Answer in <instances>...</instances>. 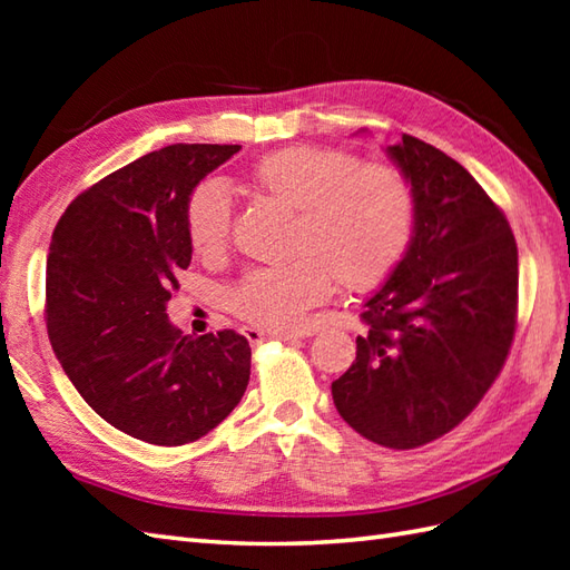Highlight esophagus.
Masks as SVG:
<instances>
[{
  "mask_svg": "<svg viewBox=\"0 0 570 570\" xmlns=\"http://www.w3.org/2000/svg\"><path fill=\"white\" fill-rule=\"evenodd\" d=\"M313 335L311 328L304 331H288V333H269L259 328H245V337L249 343H262V341H296V337H308Z\"/></svg>",
  "mask_w": 570,
  "mask_h": 570,
  "instance_id": "esophagus-1",
  "label": "esophagus"
}]
</instances>
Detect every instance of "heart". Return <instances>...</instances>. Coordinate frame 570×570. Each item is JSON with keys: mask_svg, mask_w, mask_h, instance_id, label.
Returning a JSON list of instances; mask_svg holds the SVG:
<instances>
[{"mask_svg": "<svg viewBox=\"0 0 570 570\" xmlns=\"http://www.w3.org/2000/svg\"><path fill=\"white\" fill-rule=\"evenodd\" d=\"M249 188L296 210L292 254L278 269L247 274L229 294L242 321L269 333L301 331L337 278L347 292H370L396 269L414 237L416 198L409 178L355 154L294 144L264 154L247 174ZM233 205L220 184H200L186 203V233L203 259L220 257Z\"/></svg>", "mask_w": 570, "mask_h": 570, "instance_id": "1", "label": "heart"}]
</instances>
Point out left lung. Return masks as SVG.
I'll return each instance as SVG.
<instances>
[{
  "mask_svg": "<svg viewBox=\"0 0 570 570\" xmlns=\"http://www.w3.org/2000/svg\"><path fill=\"white\" fill-rule=\"evenodd\" d=\"M416 198L414 237L365 301L333 402L367 441L409 451L455 429L498 377L517 325V242L463 166L404 135L384 149Z\"/></svg>",
  "mask_w": 570,
  "mask_h": 570,
  "instance_id": "left-lung-1",
  "label": "left lung"
}]
</instances>
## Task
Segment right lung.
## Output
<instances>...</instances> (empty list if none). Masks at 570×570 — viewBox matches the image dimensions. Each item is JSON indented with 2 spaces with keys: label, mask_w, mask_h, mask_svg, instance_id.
Masks as SVG:
<instances>
[{
  "label": "right lung",
  "mask_w": 570,
  "mask_h": 570,
  "mask_svg": "<svg viewBox=\"0 0 570 570\" xmlns=\"http://www.w3.org/2000/svg\"><path fill=\"white\" fill-rule=\"evenodd\" d=\"M239 144H171L105 176L68 205L46 264V325L80 396L154 445L213 431L249 382L235 331L184 335L166 304L188 269L186 203Z\"/></svg>",
  "instance_id": "right-lung-1"
}]
</instances>
